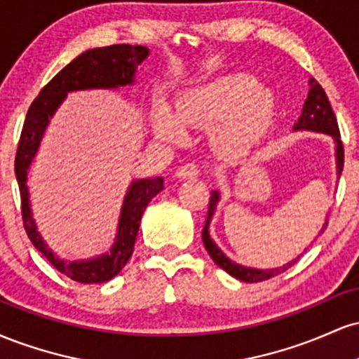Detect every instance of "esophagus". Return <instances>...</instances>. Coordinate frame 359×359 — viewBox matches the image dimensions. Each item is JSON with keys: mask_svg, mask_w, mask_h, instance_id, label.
Segmentation results:
<instances>
[{"mask_svg": "<svg viewBox=\"0 0 359 359\" xmlns=\"http://www.w3.org/2000/svg\"><path fill=\"white\" fill-rule=\"evenodd\" d=\"M199 174H201L199 165H196V163H185V165L177 168V172H175V175L182 180L184 179H196Z\"/></svg>", "mask_w": 359, "mask_h": 359, "instance_id": "34e87169", "label": "esophagus"}]
</instances>
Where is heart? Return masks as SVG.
I'll use <instances>...</instances> for the list:
<instances>
[{
	"label": "heart",
	"mask_w": 359,
	"mask_h": 359,
	"mask_svg": "<svg viewBox=\"0 0 359 359\" xmlns=\"http://www.w3.org/2000/svg\"><path fill=\"white\" fill-rule=\"evenodd\" d=\"M277 102L270 89L259 88L248 74H229L197 86L180 96L177 114L160 106L154 130L165 142H180L184 128L214 126L212 145L228 158L248 155L270 131Z\"/></svg>",
	"instance_id": "heart-1"
}]
</instances>
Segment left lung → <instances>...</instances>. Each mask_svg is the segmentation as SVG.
Masks as SVG:
<instances>
[{
  "label": "left lung",
  "instance_id": "obj_1",
  "mask_svg": "<svg viewBox=\"0 0 359 359\" xmlns=\"http://www.w3.org/2000/svg\"><path fill=\"white\" fill-rule=\"evenodd\" d=\"M309 94L307 100L304 102L302 108V114H300L299 121L294 125V131H317V133H325L331 135L332 140L336 143V168H337V177H341V172H343L344 167V148H343V142H341V135H339V126H337V119L334 111L331 108V102H329L327 96H325L323 86L319 84L316 79L309 81ZM221 196L217 191L211 192V199H209V211H208V219H205L204 229H203V241L208 253L211 255V258L214 259L217 266H221L222 270L228 271L229 275L234 278L241 280V282H248V283H255V282H263V280H269L275 275L282 273L287 269H290L295 262L300 257H297L292 262H288L287 265L278 266V269H269V270H259V269H251V266H243L240 263H234L233 259H229L222 253L219 246L216 245L211 240V234H209V224H211V219L214 216V211H216L217 203H219ZM325 226H327V219H325L323 229L320 233H324Z\"/></svg>",
  "mask_w": 359,
  "mask_h": 359
}]
</instances>
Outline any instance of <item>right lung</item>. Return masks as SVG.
<instances>
[{
  "mask_svg": "<svg viewBox=\"0 0 359 359\" xmlns=\"http://www.w3.org/2000/svg\"><path fill=\"white\" fill-rule=\"evenodd\" d=\"M148 48L142 45H109V47L90 48L65 65L32 102L25 118L22 137L15 156V174L22 196V217L25 231L30 241L60 273L79 283H102L116 277L128 259L131 258L137 241L140 222L148 203L163 189L162 177L133 180L123 201L119 214L118 234L109 253L79 262L60 259L48 248L47 243L36 231L28 199L27 175L32 160L36 155L40 142L50 118L67 97V93L86 89H118L133 84L137 67L148 57Z\"/></svg>",
  "mask_w": 359,
  "mask_h": 359,
  "instance_id": "1",
  "label": "right lung"
}]
</instances>
